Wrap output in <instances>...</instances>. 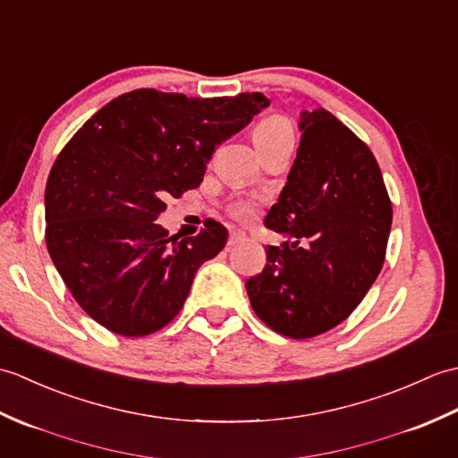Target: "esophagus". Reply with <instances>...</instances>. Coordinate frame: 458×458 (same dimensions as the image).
Wrapping results in <instances>:
<instances>
[{
	"label": "esophagus",
	"mask_w": 458,
	"mask_h": 458,
	"mask_svg": "<svg viewBox=\"0 0 458 458\" xmlns=\"http://www.w3.org/2000/svg\"><path fill=\"white\" fill-rule=\"evenodd\" d=\"M244 240H246V232L232 230L230 232V238H228V246L232 248V246H236V244H240V242H244Z\"/></svg>",
	"instance_id": "1"
}]
</instances>
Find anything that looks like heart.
<instances>
[{"label":"heart","mask_w":458,"mask_h":458,"mask_svg":"<svg viewBox=\"0 0 458 458\" xmlns=\"http://www.w3.org/2000/svg\"><path fill=\"white\" fill-rule=\"evenodd\" d=\"M281 135H291V128L284 118H277V115H274V118H266L264 122L258 123V128L254 131V140H256V145H259L264 141L281 138ZM232 214H234L236 218L246 220L251 216V207L248 202H238L236 207L232 208Z\"/></svg>","instance_id":"1"}]
</instances>
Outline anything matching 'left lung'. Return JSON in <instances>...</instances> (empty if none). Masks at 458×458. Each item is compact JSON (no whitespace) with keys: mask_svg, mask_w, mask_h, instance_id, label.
Masks as SVG:
<instances>
[{"mask_svg":"<svg viewBox=\"0 0 458 458\" xmlns=\"http://www.w3.org/2000/svg\"><path fill=\"white\" fill-rule=\"evenodd\" d=\"M301 143L266 228L287 242L246 281L276 333L310 338L352 313L384 266L392 202L372 151L325 108L301 112Z\"/></svg>","mask_w":458,"mask_h":458,"instance_id":"left-lung-1","label":"left lung"}]
</instances>
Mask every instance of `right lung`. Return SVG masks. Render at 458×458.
I'll return each instance as SVG.
<instances>
[{
  "instance_id": "add662e5",
  "label": "right lung",
  "mask_w": 458,
  "mask_h": 458,
  "mask_svg": "<svg viewBox=\"0 0 458 458\" xmlns=\"http://www.w3.org/2000/svg\"><path fill=\"white\" fill-rule=\"evenodd\" d=\"M267 106L259 92L187 98L141 89L106 104L66 143L47 181L45 238L96 323L145 336L177 317L228 230L208 220L199 236L179 240L155 220L165 199L199 187L216 145Z\"/></svg>"
}]
</instances>
